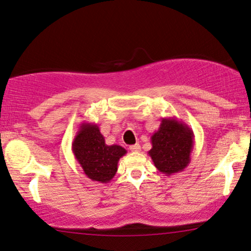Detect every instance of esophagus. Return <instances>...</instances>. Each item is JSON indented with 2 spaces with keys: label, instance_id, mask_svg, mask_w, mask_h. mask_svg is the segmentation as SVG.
I'll use <instances>...</instances> for the list:
<instances>
[{
  "label": "esophagus",
  "instance_id": "obj_1",
  "mask_svg": "<svg viewBox=\"0 0 251 251\" xmlns=\"http://www.w3.org/2000/svg\"><path fill=\"white\" fill-rule=\"evenodd\" d=\"M129 149H130V151H133V152H139V151L141 150V146L139 143H135L134 146H130Z\"/></svg>",
  "mask_w": 251,
  "mask_h": 251
}]
</instances>
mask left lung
<instances>
[{"label":"left lung","instance_id":"8db88e82","mask_svg":"<svg viewBox=\"0 0 251 251\" xmlns=\"http://www.w3.org/2000/svg\"><path fill=\"white\" fill-rule=\"evenodd\" d=\"M195 134L190 127L175 117L162 118L160 126L151 136L149 156L158 171L166 176L182 172L191 161Z\"/></svg>","mask_w":251,"mask_h":251}]
</instances>
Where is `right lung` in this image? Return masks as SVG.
<instances>
[{"label": "right lung", "mask_w": 251, "mask_h": 251, "mask_svg": "<svg viewBox=\"0 0 251 251\" xmlns=\"http://www.w3.org/2000/svg\"><path fill=\"white\" fill-rule=\"evenodd\" d=\"M73 153L84 174L94 182H110L117 173L118 161L127 151L117 144L108 146L97 124L83 122L72 144Z\"/></svg>", "instance_id": "1"}]
</instances>
